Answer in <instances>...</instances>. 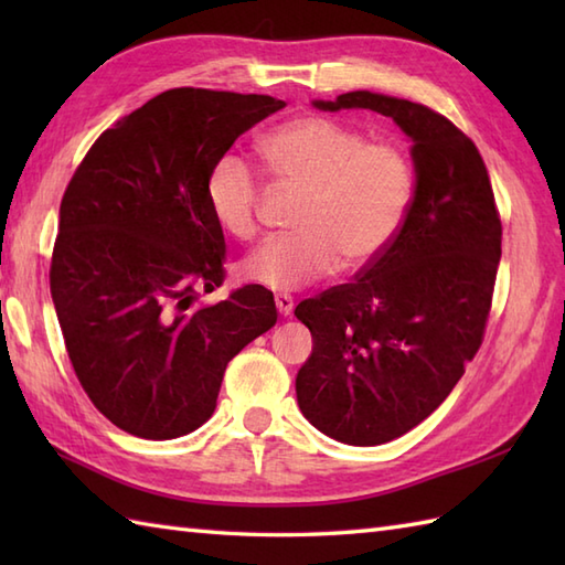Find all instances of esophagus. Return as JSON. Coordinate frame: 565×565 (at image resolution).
Returning <instances> with one entry per match:
<instances>
[{"label": "esophagus", "instance_id": "esophagus-1", "mask_svg": "<svg viewBox=\"0 0 565 565\" xmlns=\"http://www.w3.org/2000/svg\"><path fill=\"white\" fill-rule=\"evenodd\" d=\"M274 303H276V310H279L281 316H291L294 313V298L289 294H279V296L274 298Z\"/></svg>", "mask_w": 565, "mask_h": 565}]
</instances>
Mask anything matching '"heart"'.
Returning <instances> with one entry per match:
<instances>
[{
    "label": "heart",
    "mask_w": 565,
    "mask_h": 565,
    "mask_svg": "<svg viewBox=\"0 0 565 565\" xmlns=\"http://www.w3.org/2000/svg\"><path fill=\"white\" fill-rule=\"evenodd\" d=\"M267 172L301 191L291 225L296 233L269 237L239 264L247 284L296 291L334 269H364L403 231L415 196V170L393 140H369L340 118L310 114L271 130L259 142ZM209 211L227 235L255 237L262 179L237 154H223L203 184Z\"/></svg>",
    "instance_id": "heart-1"
}]
</instances>
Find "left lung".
I'll list each match as a JSON object with an SVG mask.
<instances>
[{"label": "left lung", "instance_id": "8db88e82", "mask_svg": "<svg viewBox=\"0 0 565 565\" xmlns=\"http://www.w3.org/2000/svg\"><path fill=\"white\" fill-rule=\"evenodd\" d=\"M316 106L376 111L413 138L415 196L395 243L352 284L296 306L313 334L298 407L322 435L374 447L435 413L481 350L502 223L481 152L447 116L371 92Z\"/></svg>", "mask_w": 565, "mask_h": 565}]
</instances>
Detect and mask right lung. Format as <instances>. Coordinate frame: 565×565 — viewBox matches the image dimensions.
<instances>
[{
  "mask_svg": "<svg viewBox=\"0 0 565 565\" xmlns=\"http://www.w3.org/2000/svg\"><path fill=\"white\" fill-rule=\"evenodd\" d=\"M286 102L179 87L106 128L60 203L51 294L94 407L142 439H174L215 411L231 359L276 326L247 284L215 306L225 237L203 184L237 136Z\"/></svg>",
  "mask_w": 565,
  "mask_h": 565,
  "instance_id": "obj_1",
  "label": "right lung"
}]
</instances>
